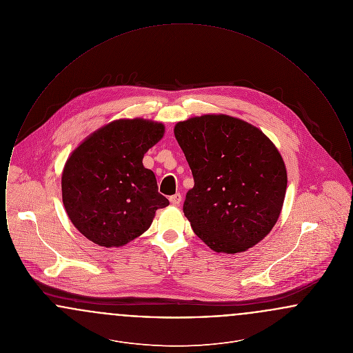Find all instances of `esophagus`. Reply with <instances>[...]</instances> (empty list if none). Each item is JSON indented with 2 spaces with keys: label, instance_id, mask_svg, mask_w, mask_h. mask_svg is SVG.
Here are the masks:
<instances>
[{
  "label": "esophagus",
  "instance_id": "obj_1",
  "mask_svg": "<svg viewBox=\"0 0 353 353\" xmlns=\"http://www.w3.org/2000/svg\"><path fill=\"white\" fill-rule=\"evenodd\" d=\"M181 200H183V197H181L180 193H176V194L169 197V201H170V203H173V205H180Z\"/></svg>",
  "mask_w": 353,
  "mask_h": 353
}]
</instances>
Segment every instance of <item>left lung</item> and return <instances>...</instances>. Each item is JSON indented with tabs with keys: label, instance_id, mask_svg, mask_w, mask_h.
<instances>
[{
	"label": "left lung",
	"instance_id": "8db88e82",
	"mask_svg": "<svg viewBox=\"0 0 353 353\" xmlns=\"http://www.w3.org/2000/svg\"><path fill=\"white\" fill-rule=\"evenodd\" d=\"M174 136L190 167L184 214L214 252L256 245L279 219L287 188L281 153L256 127L228 115L180 121Z\"/></svg>",
	"mask_w": 353,
	"mask_h": 353
}]
</instances>
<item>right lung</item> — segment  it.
Returning <instances> with one entry per match:
<instances>
[{
	"mask_svg": "<svg viewBox=\"0 0 353 353\" xmlns=\"http://www.w3.org/2000/svg\"><path fill=\"white\" fill-rule=\"evenodd\" d=\"M164 136V125L120 119L88 136L71 153L62 173V200L82 234L104 248H119L151 226L169 201L159 193L143 157Z\"/></svg>",
	"mask_w": 353,
	"mask_h": 353,
	"instance_id": "right-lung-1",
	"label": "right lung"
}]
</instances>
